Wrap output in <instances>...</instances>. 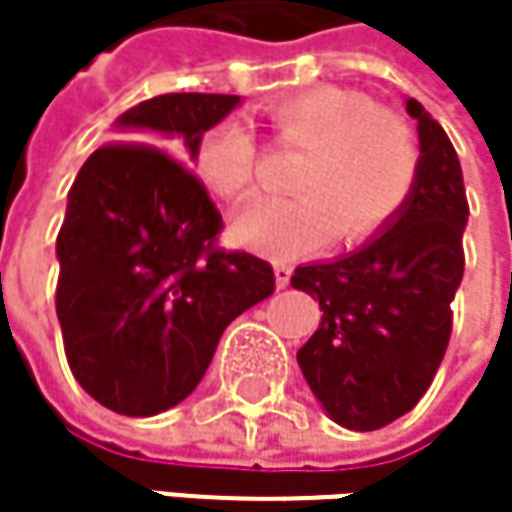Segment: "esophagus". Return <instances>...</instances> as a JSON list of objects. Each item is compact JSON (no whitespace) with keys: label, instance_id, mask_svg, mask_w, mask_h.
<instances>
[{"label":"esophagus","instance_id":"esophagus-1","mask_svg":"<svg viewBox=\"0 0 512 512\" xmlns=\"http://www.w3.org/2000/svg\"><path fill=\"white\" fill-rule=\"evenodd\" d=\"M290 278H293V266H287V263H275V284H278V287H287V284H290Z\"/></svg>","mask_w":512,"mask_h":512}]
</instances>
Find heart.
I'll return each instance as SVG.
<instances>
[{
  "instance_id": "heart-1",
  "label": "heart",
  "mask_w": 512,
  "mask_h": 512,
  "mask_svg": "<svg viewBox=\"0 0 512 512\" xmlns=\"http://www.w3.org/2000/svg\"><path fill=\"white\" fill-rule=\"evenodd\" d=\"M272 142L299 151L290 198H260L237 213L234 237L272 257H296L338 240L358 243L385 228L412 198L421 145L412 124L367 94L338 85L308 88L263 109ZM204 180L228 201L255 192L260 148L252 130L225 118L198 145Z\"/></svg>"
}]
</instances>
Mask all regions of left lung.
Wrapping results in <instances>:
<instances>
[{"instance_id":"1","label":"left lung","mask_w":512,"mask_h":512,"mask_svg":"<svg viewBox=\"0 0 512 512\" xmlns=\"http://www.w3.org/2000/svg\"><path fill=\"white\" fill-rule=\"evenodd\" d=\"M406 112L421 139L418 186L406 207L364 249L299 266L290 278L323 311L296 361L329 418L361 433L397 421L430 388L465 269L468 201L457 151L418 100H406Z\"/></svg>"}]
</instances>
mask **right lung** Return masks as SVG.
<instances>
[{
    "mask_svg": "<svg viewBox=\"0 0 512 512\" xmlns=\"http://www.w3.org/2000/svg\"><path fill=\"white\" fill-rule=\"evenodd\" d=\"M237 103L145 100L118 127L151 142L97 148L70 186L55 314L76 382L118 415L145 418L189 397L228 323L275 290L266 260L219 246L222 213L186 165Z\"/></svg>",
    "mask_w": 512,
    "mask_h": 512,
    "instance_id": "obj_1",
    "label": "right lung"
}]
</instances>
